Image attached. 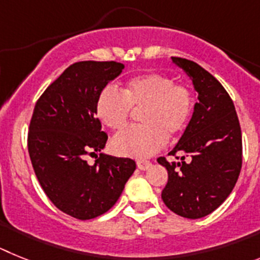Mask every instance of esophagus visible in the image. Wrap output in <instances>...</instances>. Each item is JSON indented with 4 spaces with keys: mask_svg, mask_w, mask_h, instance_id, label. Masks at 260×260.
Segmentation results:
<instances>
[{
    "mask_svg": "<svg viewBox=\"0 0 260 260\" xmlns=\"http://www.w3.org/2000/svg\"><path fill=\"white\" fill-rule=\"evenodd\" d=\"M150 166H152V164H150L149 161H144V159H141V161H137V168H139L140 170H148Z\"/></svg>",
    "mask_w": 260,
    "mask_h": 260,
    "instance_id": "esophagus-1",
    "label": "esophagus"
}]
</instances>
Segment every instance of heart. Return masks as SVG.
<instances>
[{
	"instance_id": "obj_1",
	"label": "heart",
	"mask_w": 260,
	"mask_h": 260,
	"mask_svg": "<svg viewBox=\"0 0 260 260\" xmlns=\"http://www.w3.org/2000/svg\"><path fill=\"white\" fill-rule=\"evenodd\" d=\"M133 108H144L140 127H129L112 139L116 154L144 158L162 148L169 136H178L188 125L195 107L192 90L161 73H146L125 82L123 91L107 86L99 92L95 114L106 127H125Z\"/></svg>"
}]
</instances>
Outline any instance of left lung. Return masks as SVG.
<instances>
[{
    "label": "left lung",
    "instance_id": "1",
    "mask_svg": "<svg viewBox=\"0 0 260 260\" xmlns=\"http://www.w3.org/2000/svg\"><path fill=\"white\" fill-rule=\"evenodd\" d=\"M171 58L192 81L198 103L179 143L169 153H183L180 162L157 159L169 174L161 196L174 213L202 218L217 209L236 186L242 168V133L224 86L196 62ZM186 155L189 161H184Z\"/></svg>",
    "mask_w": 260,
    "mask_h": 260
}]
</instances>
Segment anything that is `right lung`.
Returning <instances> with one entry per match:
<instances>
[{
	"mask_svg": "<svg viewBox=\"0 0 260 260\" xmlns=\"http://www.w3.org/2000/svg\"><path fill=\"white\" fill-rule=\"evenodd\" d=\"M124 65L80 61L67 68L38 99L28 128V154L43 191L60 211L78 220L106 213L136 170L131 158L101 153L107 135L95 114L99 92ZM96 155V154H95Z\"/></svg>",
	"mask_w": 260,
	"mask_h": 260,
	"instance_id": "add662e5",
	"label": "right lung"
}]
</instances>
